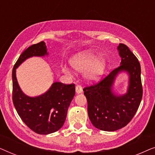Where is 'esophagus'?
I'll use <instances>...</instances> for the list:
<instances>
[{
  "mask_svg": "<svg viewBox=\"0 0 155 155\" xmlns=\"http://www.w3.org/2000/svg\"><path fill=\"white\" fill-rule=\"evenodd\" d=\"M75 90H76V93L77 94H80V93H82V88L81 85H80V84H77L75 87Z\"/></svg>",
  "mask_w": 155,
  "mask_h": 155,
  "instance_id": "obj_1",
  "label": "esophagus"
}]
</instances>
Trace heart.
<instances>
[{
  "label": "heart",
  "instance_id": "obj_1",
  "mask_svg": "<svg viewBox=\"0 0 155 155\" xmlns=\"http://www.w3.org/2000/svg\"><path fill=\"white\" fill-rule=\"evenodd\" d=\"M96 53L92 51H84L76 54L70 61L71 65L78 72H82L88 81L94 82L99 79L104 71L105 58L102 56L96 57Z\"/></svg>",
  "mask_w": 155,
  "mask_h": 155
}]
</instances>
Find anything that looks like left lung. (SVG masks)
<instances>
[{"instance_id": "left-lung-1", "label": "left lung", "mask_w": 155, "mask_h": 155, "mask_svg": "<svg viewBox=\"0 0 155 155\" xmlns=\"http://www.w3.org/2000/svg\"><path fill=\"white\" fill-rule=\"evenodd\" d=\"M117 49L121 58L120 65L98 83L83 89L87 100V111L94 127L104 131H114L124 128L135 116L143 97L140 65L136 56L124 44ZM129 74V87L126 94L116 95L113 82L120 71Z\"/></svg>"}]
</instances>
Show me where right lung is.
<instances>
[{
    "mask_svg": "<svg viewBox=\"0 0 155 155\" xmlns=\"http://www.w3.org/2000/svg\"><path fill=\"white\" fill-rule=\"evenodd\" d=\"M44 41L33 44L22 53L12 69V101L22 121L34 132L47 135L58 130L63 126L68 109L75 94V84L59 82L52 84L47 92L31 97L22 92L16 78V68L32 56L48 55Z\"/></svg>",
    "mask_w": 155,
    "mask_h": 155,
    "instance_id": "add662e5",
    "label": "right lung"
}]
</instances>
